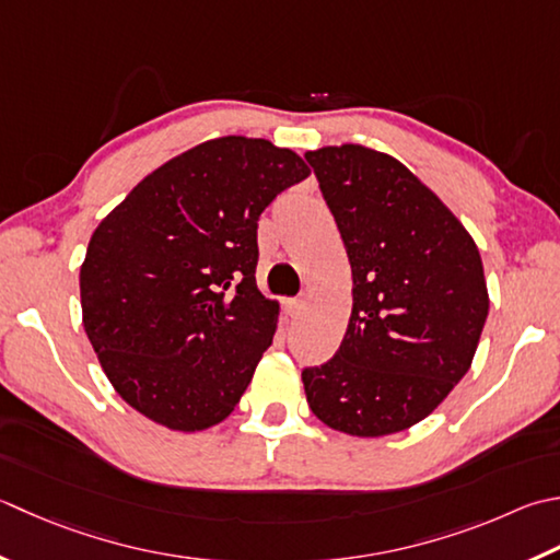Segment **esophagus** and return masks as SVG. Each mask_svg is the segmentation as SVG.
Instances as JSON below:
<instances>
[{"instance_id":"34e87169","label":"esophagus","mask_w":560,"mask_h":560,"mask_svg":"<svg viewBox=\"0 0 560 560\" xmlns=\"http://www.w3.org/2000/svg\"><path fill=\"white\" fill-rule=\"evenodd\" d=\"M287 311L291 317H299L303 311H305V299H293V301H287Z\"/></svg>"}]
</instances>
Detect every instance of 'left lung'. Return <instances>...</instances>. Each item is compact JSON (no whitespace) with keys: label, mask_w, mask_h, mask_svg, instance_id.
<instances>
[{"label":"left lung","mask_w":560,"mask_h":560,"mask_svg":"<svg viewBox=\"0 0 560 560\" xmlns=\"http://www.w3.org/2000/svg\"><path fill=\"white\" fill-rule=\"evenodd\" d=\"M352 267L337 354L303 371L313 415L386 436L434 412L474 361L490 299L464 223L396 158L357 142L305 152Z\"/></svg>","instance_id":"1"}]
</instances>
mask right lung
Returning <instances> with one entry per match:
<instances>
[{"mask_svg": "<svg viewBox=\"0 0 560 560\" xmlns=\"http://www.w3.org/2000/svg\"><path fill=\"white\" fill-rule=\"evenodd\" d=\"M308 174L265 138H213L150 172L96 225L82 325L130 408L174 432L235 410L279 323L255 279L257 221Z\"/></svg>", "mask_w": 560, "mask_h": 560, "instance_id": "1", "label": "right lung"}]
</instances>
